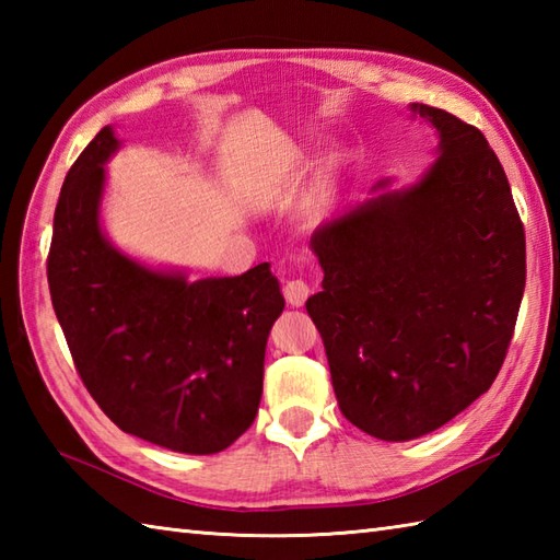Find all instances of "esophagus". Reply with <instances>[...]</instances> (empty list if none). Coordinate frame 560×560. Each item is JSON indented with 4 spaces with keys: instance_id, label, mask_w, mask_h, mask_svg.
<instances>
[{
    "instance_id": "obj_1",
    "label": "esophagus",
    "mask_w": 560,
    "mask_h": 560,
    "mask_svg": "<svg viewBox=\"0 0 560 560\" xmlns=\"http://www.w3.org/2000/svg\"><path fill=\"white\" fill-rule=\"evenodd\" d=\"M283 295H287V303L291 307H303L307 295H311V287L303 279H291L287 281V287H283Z\"/></svg>"
}]
</instances>
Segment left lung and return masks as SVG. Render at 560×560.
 <instances>
[{"label":"left lung","instance_id":"obj_1","mask_svg":"<svg viewBox=\"0 0 560 560\" xmlns=\"http://www.w3.org/2000/svg\"><path fill=\"white\" fill-rule=\"evenodd\" d=\"M409 108L435 127V163L319 225L323 291L305 303L341 413L389 443L435 431L489 392L527 273L525 229L489 141L445 110Z\"/></svg>","mask_w":560,"mask_h":560}]
</instances>
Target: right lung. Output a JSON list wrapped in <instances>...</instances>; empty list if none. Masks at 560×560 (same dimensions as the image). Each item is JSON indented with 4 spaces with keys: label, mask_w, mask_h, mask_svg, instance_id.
<instances>
[{
    "label": "right lung",
    "mask_w": 560,
    "mask_h": 560,
    "mask_svg": "<svg viewBox=\"0 0 560 560\" xmlns=\"http://www.w3.org/2000/svg\"><path fill=\"white\" fill-rule=\"evenodd\" d=\"M117 149L103 127L59 192L47 257L55 315L83 385L120 431L213 455L257 416L279 281L267 261L189 281L120 253L101 229L103 165Z\"/></svg>",
    "instance_id": "add662e5"
}]
</instances>
